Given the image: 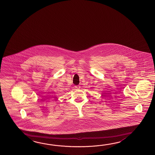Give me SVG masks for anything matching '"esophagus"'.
<instances>
[{"label":"esophagus","instance_id":"esophagus-1","mask_svg":"<svg viewBox=\"0 0 155 155\" xmlns=\"http://www.w3.org/2000/svg\"><path fill=\"white\" fill-rule=\"evenodd\" d=\"M75 87L76 89H79L80 88V86L79 85L75 86Z\"/></svg>","mask_w":155,"mask_h":155}]
</instances>
